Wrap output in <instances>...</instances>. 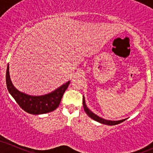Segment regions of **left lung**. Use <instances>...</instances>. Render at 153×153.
<instances>
[{
	"mask_svg": "<svg viewBox=\"0 0 153 153\" xmlns=\"http://www.w3.org/2000/svg\"><path fill=\"white\" fill-rule=\"evenodd\" d=\"M82 105H83V108L84 111H85V113L87 114L88 116L89 117H91V119H93L94 120L96 121V122L101 123V124H106V125H116V124H118L122 123L124 121H125L127 119H122V120H118V121H111V120H107V119H104L103 118H101V117L97 116L96 114H95L94 112H92L86 106V103H85V98L83 96V100H82Z\"/></svg>",
	"mask_w": 153,
	"mask_h": 153,
	"instance_id": "left-lung-1",
	"label": "left lung"
}]
</instances>
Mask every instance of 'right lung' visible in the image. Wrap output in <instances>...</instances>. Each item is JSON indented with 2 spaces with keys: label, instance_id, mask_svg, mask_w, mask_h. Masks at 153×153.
Instances as JSON below:
<instances>
[{
  "label": "right lung",
  "instance_id": "right-lung-1",
  "mask_svg": "<svg viewBox=\"0 0 153 153\" xmlns=\"http://www.w3.org/2000/svg\"><path fill=\"white\" fill-rule=\"evenodd\" d=\"M6 85L10 94L13 96L19 106L31 114H43L53 111L59 106L65 91L71 81L62 84L51 93L42 96H31L21 92L12 83L9 74V65L6 71Z\"/></svg>",
  "mask_w": 153,
  "mask_h": 153
}]
</instances>
